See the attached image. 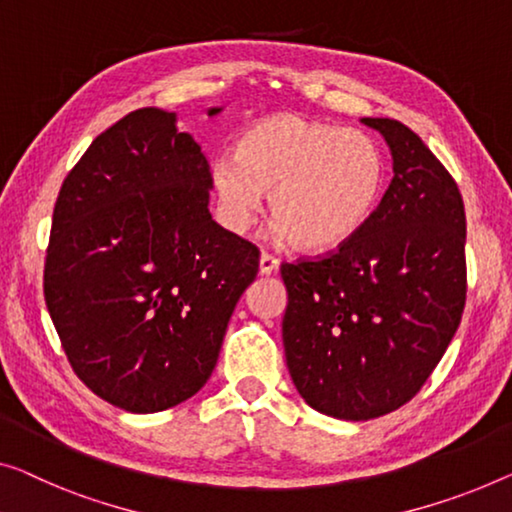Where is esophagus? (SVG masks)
Instances as JSON below:
<instances>
[{
  "label": "esophagus",
  "mask_w": 512,
  "mask_h": 512,
  "mask_svg": "<svg viewBox=\"0 0 512 512\" xmlns=\"http://www.w3.org/2000/svg\"><path fill=\"white\" fill-rule=\"evenodd\" d=\"M278 269H280V262L276 257H271L269 253L259 255V273H262V276H271V273H276Z\"/></svg>",
  "instance_id": "1"
}]
</instances>
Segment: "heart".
<instances>
[{
    "instance_id": "b5f03b06",
    "label": "heart",
    "mask_w": 512,
    "mask_h": 512,
    "mask_svg": "<svg viewBox=\"0 0 512 512\" xmlns=\"http://www.w3.org/2000/svg\"><path fill=\"white\" fill-rule=\"evenodd\" d=\"M209 177L227 230L248 232L269 193L276 230L294 248L324 253L375 216L386 158L368 133L282 112L250 126L234 154L213 158Z\"/></svg>"
}]
</instances>
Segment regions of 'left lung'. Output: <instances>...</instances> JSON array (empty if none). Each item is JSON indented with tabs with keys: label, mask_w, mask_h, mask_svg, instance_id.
I'll use <instances>...</instances> for the list:
<instances>
[{
	"label": "left lung",
	"mask_w": 512,
	"mask_h": 512,
	"mask_svg": "<svg viewBox=\"0 0 512 512\" xmlns=\"http://www.w3.org/2000/svg\"><path fill=\"white\" fill-rule=\"evenodd\" d=\"M393 179L361 234L322 259L282 264V345L319 414L370 421L409 402L460 326L467 218L457 183L411 128L363 117Z\"/></svg>",
	"instance_id": "1"
}]
</instances>
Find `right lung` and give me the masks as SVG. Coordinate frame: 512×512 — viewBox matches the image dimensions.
Wrapping results in <instances>:
<instances>
[{
    "label": "right lung",
    "mask_w": 512,
    "mask_h": 512,
    "mask_svg": "<svg viewBox=\"0 0 512 512\" xmlns=\"http://www.w3.org/2000/svg\"><path fill=\"white\" fill-rule=\"evenodd\" d=\"M209 190L200 144L158 108L98 135L61 183L45 305L75 375L131 414L207 384L257 276L259 250L211 218Z\"/></svg>",
    "instance_id": "right-lung-1"
}]
</instances>
